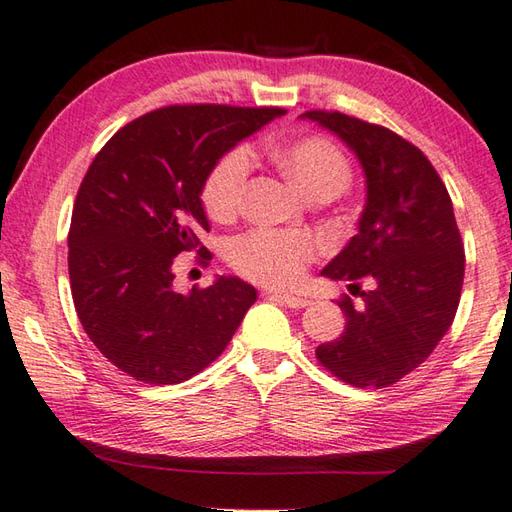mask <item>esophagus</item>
Segmentation results:
<instances>
[{
	"mask_svg": "<svg viewBox=\"0 0 512 512\" xmlns=\"http://www.w3.org/2000/svg\"><path fill=\"white\" fill-rule=\"evenodd\" d=\"M268 297L279 301V303H284V306H288V308H306L310 303L306 297L290 295V292H268Z\"/></svg>",
	"mask_w": 512,
	"mask_h": 512,
	"instance_id": "1",
	"label": "esophagus"
}]
</instances>
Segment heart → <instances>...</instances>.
Returning <instances> with one entry per match:
<instances>
[{
  "label": "heart",
  "instance_id": "1",
  "mask_svg": "<svg viewBox=\"0 0 512 512\" xmlns=\"http://www.w3.org/2000/svg\"><path fill=\"white\" fill-rule=\"evenodd\" d=\"M281 171L312 200L336 198L352 182V162L328 136H303L275 149ZM253 156L237 145L215 160L202 184V204L217 222H228L242 209ZM319 239L306 231L255 228L228 244V264L239 275L264 286H290L319 255Z\"/></svg>",
  "mask_w": 512,
  "mask_h": 512
}]
</instances>
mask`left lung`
<instances>
[{
	"instance_id": "1",
	"label": "left lung",
	"mask_w": 512,
	"mask_h": 512,
	"mask_svg": "<svg viewBox=\"0 0 512 512\" xmlns=\"http://www.w3.org/2000/svg\"><path fill=\"white\" fill-rule=\"evenodd\" d=\"M301 116L339 136L367 182L358 233L321 275L374 281L361 310L339 299L345 332L319 345L317 358L343 383L383 389L427 361L458 312L464 244L453 204L429 158L391 129L341 112Z\"/></svg>"
}]
</instances>
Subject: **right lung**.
Instances as JSON below:
<instances>
[{
  "mask_svg": "<svg viewBox=\"0 0 512 512\" xmlns=\"http://www.w3.org/2000/svg\"><path fill=\"white\" fill-rule=\"evenodd\" d=\"M279 107L169 105L107 140L76 193L68 270L76 314L99 352L140 383L176 385L220 356L257 290L217 277L173 290L180 253H211L202 184L215 160L281 116Z\"/></svg>",
  "mask_w": 512,
  "mask_h": 512,
  "instance_id": "add662e5",
  "label": "right lung"
}]
</instances>
